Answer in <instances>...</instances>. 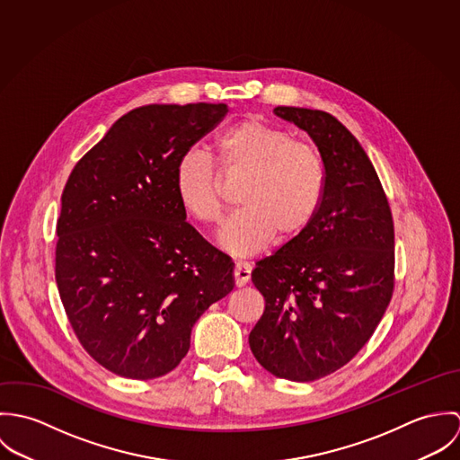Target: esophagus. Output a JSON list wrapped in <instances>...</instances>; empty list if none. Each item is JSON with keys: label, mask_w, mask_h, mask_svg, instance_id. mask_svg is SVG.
I'll return each instance as SVG.
<instances>
[{"label": "esophagus", "mask_w": 460, "mask_h": 460, "mask_svg": "<svg viewBox=\"0 0 460 460\" xmlns=\"http://www.w3.org/2000/svg\"><path fill=\"white\" fill-rule=\"evenodd\" d=\"M252 278V267L248 263H235L234 267V281L237 287H244Z\"/></svg>", "instance_id": "34e87169"}]
</instances>
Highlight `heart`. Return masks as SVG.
I'll return each mask as SVG.
<instances>
[{"label": "heart", "mask_w": 460, "mask_h": 460, "mask_svg": "<svg viewBox=\"0 0 460 460\" xmlns=\"http://www.w3.org/2000/svg\"><path fill=\"white\" fill-rule=\"evenodd\" d=\"M214 154L217 170L203 154H184L175 166V191L188 216L214 226L223 216L220 177L243 179L235 195L243 208L228 219L219 237L226 252L253 255L272 239L290 244L310 228L328 188L326 164L314 145L248 119L216 137Z\"/></svg>", "instance_id": "obj_1"}]
</instances>
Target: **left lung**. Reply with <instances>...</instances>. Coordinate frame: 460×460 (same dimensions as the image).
I'll return each mask as SVG.
<instances>
[{"label":"left lung","instance_id":"obj_1","mask_svg":"<svg viewBox=\"0 0 460 460\" xmlns=\"http://www.w3.org/2000/svg\"><path fill=\"white\" fill-rule=\"evenodd\" d=\"M274 113L312 136L328 188L310 228L252 272L265 310L250 347L272 376L308 383L347 365L381 323L394 288V217L374 164L341 122L321 110Z\"/></svg>","mask_w":460,"mask_h":460}]
</instances>
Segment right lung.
Returning <instances> with one entry per match:
<instances>
[{"mask_svg":"<svg viewBox=\"0 0 460 460\" xmlns=\"http://www.w3.org/2000/svg\"><path fill=\"white\" fill-rule=\"evenodd\" d=\"M226 104H148L120 117L68 175L57 285L83 349L136 381L172 372L199 315L234 288V263L186 221L175 166Z\"/></svg>","mask_w":460,"mask_h":460,"instance_id":"1","label":"right lung"}]
</instances>
